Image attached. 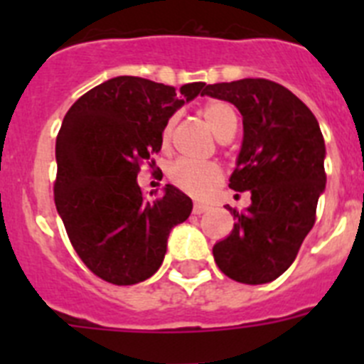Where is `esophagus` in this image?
<instances>
[{"label": "esophagus", "mask_w": 364, "mask_h": 364, "mask_svg": "<svg viewBox=\"0 0 364 364\" xmlns=\"http://www.w3.org/2000/svg\"><path fill=\"white\" fill-rule=\"evenodd\" d=\"M208 210H210V205H205V204H195V205H193V213H195V215H202V213H205Z\"/></svg>", "instance_id": "obj_1"}]
</instances>
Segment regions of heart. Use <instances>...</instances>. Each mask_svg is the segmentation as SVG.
<instances>
[{
	"label": "heart",
	"instance_id": "b5f03b06",
	"mask_svg": "<svg viewBox=\"0 0 364 364\" xmlns=\"http://www.w3.org/2000/svg\"><path fill=\"white\" fill-rule=\"evenodd\" d=\"M202 118L211 129V133L226 142L237 131V112L230 104L222 100H213L202 107ZM175 129V118L167 122L162 131V146L169 147ZM167 178L180 191L188 193L195 198L210 197L211 193L222 184V169L215 162H189V160H176L167 169Z\"/></svg>",
	"mask_w": 364,
	"mask_h": 364
}]
</instances>
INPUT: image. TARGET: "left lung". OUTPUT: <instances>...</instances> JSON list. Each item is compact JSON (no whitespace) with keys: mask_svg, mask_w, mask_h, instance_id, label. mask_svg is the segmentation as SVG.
<instances>
[{"mask_svg":"<svg viewBox=\"0 0 364 364\" xmlns=\"http://www.w3.org/2000/svg\"><path fill=\"white\" fill-rule=\"evenodd\" d=\"M204 95L226 100L242 114L244 140L230 188L252 193L244 213L226 208L237 222L213 246L215 262L242 284L272 282L290 268L315 224L326 186L323 133L314 112L272 80L213 83Z\"/></svg>","mask_w":364,"mask_h":364,"instance_id":"left-lung-1","label":"left lung"}]
</instances>
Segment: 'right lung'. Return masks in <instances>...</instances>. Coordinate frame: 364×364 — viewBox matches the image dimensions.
<instances>
[{
	"label": "right lung",
	"instance_id": "add662e5",
	"mask_svg": "<svg viewBox=\"0 0 364 364\" xmlns=\"http://www.w3.org/2000/svg\"><path fill=\"white\" fill-rule=\"evenodd\" d=\"M118 76L92 87L67 111L56 138L54 204L83 264L102 281L129 286L162 264L169 231L188 220L193 202L175 186L151 198L136 184L154 166L173 112L204 89ZM151 162L149 163V160Z\"/></svg>",
	"mask_w": 364,
	"mask_h": 364
}]
</instances>
